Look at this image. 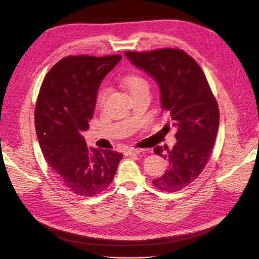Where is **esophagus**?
I'll use <instances>...</instances> for the list:
<instances>
[{
  "label": "esophagus",
  "instance_id": "1",
  "mask_svg": "<svg viewBox=\"0 0 259 259\" xmlns=\"http://www.w3.org/2000/svg\"><path fill=\"white\" fill-rule=\"evenodd\" d=\"M143 152V149H128V150L125 151V154L126 155H135V154H139Z\"/></svg>",
  "mask_w": 259,
  "mask_h": 259
}]
</instances>
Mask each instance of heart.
<instances>
[{
    "instance_id": "heart-1",
    "label": "heart",
    "mask_w": 259,
    "mask_h": 259,
    "mask_svg": "<svg viewBox=\"0 0 259 259\" xmlns=\"http://www.w3.org/2000/svg\"><path fill=\"white\" fill-rule=\"evenodd\" d=\"M122 84L128 90L131 95H134L136 93L149 91V83L142 74L138 73H128L122 77ZM108 96V90L106 88H101L96 96V103L99 107H103Z\"/></svg>"
}]
</instances>
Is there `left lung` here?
<instances>
[{
	"mask_svg": "<svg viewBox=\"0 0 259 259\" xmlns=\"http://www.w3.org/2000/svg\"><path fill=\"white\" fill-rule=\"evenodd\" d=\"M125 56L158 83L161 106L177 127L173 148H154L168 162V169L152 184L163 191L182 190L199 177L213 151L219 125L217 101L201 67L183 50L125 52Z\"/></svg>",
	"mask_w": 259,
	"mask_h": 259,
	"instance_id": "8db88e82",
	"label": "left lung"
}]
</instances>
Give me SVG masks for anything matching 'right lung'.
Here are the masks:
<instances>
[{
  "mask_svg": "<svg viewBox=\"0 0 259 259\" xmlns=\"http://www.w3.org/2000/svg\"><path fill=\"white\" fill-rule=\"evenodd\" d=\"M121 58H62L45 75L38 92L34 124L44 159L61 184L81 197L105 191L123 158L112 150L89 148L82 136L93 119L100 82Z\"/></svg>",
  "mask_w": 259,
  "mask_h": 259,
  "instance_id": "1",
  "label": "right lung"
}]
</instances>
